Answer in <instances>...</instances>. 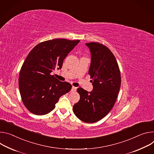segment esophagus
Instances as JSON below:
<instances>
[{
	"label": "esophagus",
	"mask_w": 154,
	"mask_h": 154,
	"mask_svg": "<svg viewBox=\"0 0 154 154\" xmlns=\"http://www.w3.org/2000/svg\"><path fill=\"white\" fill-rule=\"evenodd\" d=\"M76 87H74V86H72V92H75L76 91Z\"/></svg>",
	"instance_id": "1"
}]
</instances>
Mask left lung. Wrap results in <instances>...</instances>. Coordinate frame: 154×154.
I'll return each mask as SVG.
<instances>
[{
	"mask_svg": "<svg viewBox=\"0 0 154 154\" xmlns=\"http://www.w3.org/2000/svg\"><path fill=\"white\" fill-rule=\"evenodd\" d=\"M90 49L91 63L89 70L93 90L77 89L79 101L73 111L81 121L94 123L105 117L113 108L121 88V77L115 56L103 44L86 43Z\"/></svg>",
	"mask_w": 154,
	"mask_h": 154,
	"instance_id": "1",
	"label": "left lung"
}]
</instances>
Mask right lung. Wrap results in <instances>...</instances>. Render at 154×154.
I'll return each instance as SVG.
<instances>
[{
    "mask_svg": "<svg viewBox=\"0 0 154 154\" xmlns=\"http://www.w3.org/2000/svg\"><path fill=\"white\" fill-rule=\"evenodd\" d=\"M80 40L54 39L38 44L29 53L20 73L19 88L23 103L32 113L45 115L53 110L59 98L72 85L51 73L61 69L63 62Z\"/></svg>",
    "mask_w": 154,
    "mask_h": 154,
    "instance_id": "1",
    "label": "right lung"
}]
</instances>
